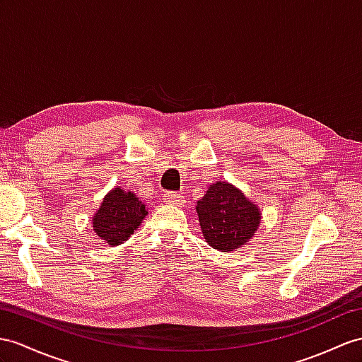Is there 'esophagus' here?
I'll use <instances>...</instances> for the list:
<instances>
[{"label": "esophagus", "mask_w": 362, "mask_h": 362, "mask_svg": "<svg viewBox=\"0 0 362 362\" xmlns=\"http://www.w3.org/2000/svg\"><path fill=\"white\" fill-rule=\"evenodd\" d=\"M165 204H173V206H182L184 204V198L181 197V193H175V192H167L163 197Z\"/></svg>", "instance_id": "esophagus-1"}]
</instances>
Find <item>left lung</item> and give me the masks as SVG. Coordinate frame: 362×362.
<instances>
[{
  "label": "left lung",
  "mask_w": 362,
  "mask_h": 362,
  "mask_svg": "<svg viewBox=\"0 0 362 362\" xmlns=\"http://www.w3.org/2000/svg\"><path fill=\"white\" fill-rule=\"evenodd\" d=\"M202 235L211 247L233 252L252 240L261 223L257 204L228 182H215L197 202Z\"/></svg>",
  "instance_id": "left-lung-1"
}]
</instances>
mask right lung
<instances>
[{"mask_svg": "<svg viewBox=\"0 0 362 362\" xmlns=\"http://www.w3.org/2000/svg\"><path fill=\"white\" fill-rule=\"evenodd\" d=\"M148 211L134 192L121 187L104 197L98 211L93 215V232L109 245L127 241Z\"/></svg>", "mask_w": 362, "mask_h": 362, "instance_id": "obj_1", "label": "right lung"}]
</instances>
